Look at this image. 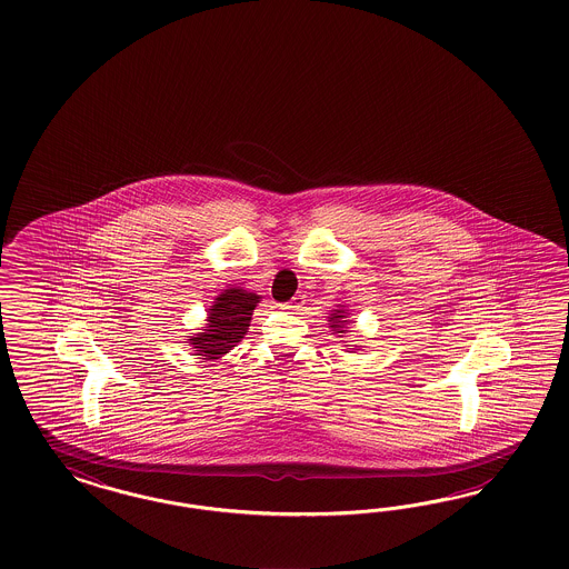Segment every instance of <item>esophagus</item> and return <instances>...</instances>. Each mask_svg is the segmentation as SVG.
Masks as SVG:
<instances>
[{
    "label": "esophagus",
    "mask_w": 569,
    "mask_h": 569,
    "mask_svg": "<svg viewBox=\"0 0 569 569\" xmlns=\"http://www.w3.org/2000/svg\"><path fill=\"white\" fill-rule=\"evenodd\" d=\"M305 298H307V296H305V293H298V296H293L292 300H290V302H288V307H286V309H288V310L302 309V307H305V302H307V300H305Z\"/></svg>",
    "instance_id": "obj_1"
}]
</instances>
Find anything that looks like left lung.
<instances>
[{
    "label": "left lung",
    "mask_w": 569,
    "mask_h": 569,
    "mask_svg": "<svg viewBox=\"0 0 569 569\" xmlns=\"http://www.w3.org/2000/svg\"><path fill=\"white\" fill-rule=\"evenodd\" d=\"M348 310H346L345 305H338L336 309L329 310V317H328V326L338 338H342V336H346L348 333ZM352 350H361L359 346H355Z\"/></svg>",
    "instance_id": "1"
}]
</instances>
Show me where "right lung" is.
I'll return each instance as SVG.
<instances>
[{
	"instance_id": "1",
	"label": "right lung",
	"mask_w": 569,
	"mask_h": 569,
	"mask_svg": "<svg viewBox=\"0 0 569 569\" xmlns=\"http://www.w3.org/2000/svg\"><path fill=\"white\" fill-rule=\"evenodd\" d=\"M260 302L259 293L243 288H227L219 293L207 310V326L188 336L193 355L204 361H217L240 345L250 328L252 312Z\"/></svg>"
}]
</instances>
